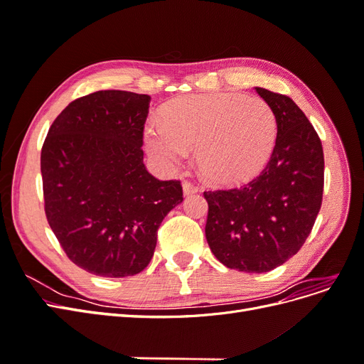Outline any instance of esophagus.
I'll return each mask as SVG.
<instances>
[{
	"label": "esophagus",
	"mask_w": 364,
	"mask_h": 364,
	"mask_svg": "<svg viewBox=\"0 0 364 364\" xmlns=\"http://www.w3.org/2000/svg\"><path fill=\"white\" fill-rule=\"evenodd\" d=\"M182 186H183V193H185L186 196L199 191V186L194 185V183H193V182H190V181H185V182L182 183Z\"/></svg>",
	"instance_id": "1"
}]
</instances>
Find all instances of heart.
I'll list each match as a JSON object with an SVG mask.
<instances>
[{
	"mask_svg": "<svg viewBox=\"0 0 364 364\" xmlns=\"http://www.w3.org/2000/svg\"><path fill=\"white\" fill-rule=\"evenodd\" d=\"M277 115L259 97L241 94L188 95L162 109L161 123L146 130V146L162 167L182 164L197 149L206 179L240 183L259 173L272 156Z\"/></svg>",
	"mask_w": 364,
	"mask_h": 364,
	"instance_id": "heart-1",
	"label": "heart"
}]
</instances>
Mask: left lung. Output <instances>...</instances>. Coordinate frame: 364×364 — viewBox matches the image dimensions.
Segmentation results:
<instances>
[{
  "instance_id": "8db88e82",
  "label": "left lung",
  "mask_w": 364,
  "mask_h": 364,
  "mask_svg": "<svg viewBox=\"0 0 364 364\" xmlns=\"http://www.w3.org/2000/svg\"><path fill=\"white\" fill-rule=\"evenodd\" d=\"M277 115L278 134L262 171L241 186L205 191L206 241L229 269L262 273L296 255L323 197L321 138L290 97L255 87Z\"/></svg>"
}]
</instances>
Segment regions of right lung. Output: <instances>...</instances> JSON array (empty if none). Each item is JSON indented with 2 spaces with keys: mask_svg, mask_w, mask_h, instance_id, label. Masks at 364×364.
I'll return each mask as SVG.
<instances>
[{
  "mask_svg": "<svg viewBox=\"0 0 364 364\" xmlns=\"http://www.w3.org/2000/svg\"><path fill=\"white\" fill-rule=\"evenodd\" d=\"M150 95L107 90L71 102L41 151L43 209L67 257L97 277L147 267L164 217L183 200L181 181L142 162Z\"/></svg>",
  "mask_w": 364,
  "mask_h": 364,
  "instance_id": "right-lung-1",
  "label": "right lung"
}]
</instances>
